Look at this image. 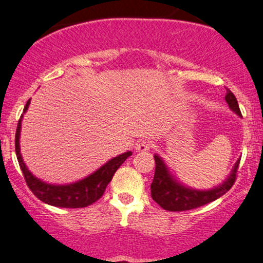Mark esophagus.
<instances>
[{
    "instance_id": "34e87169",
    "label": "esophagus",
    "mask_w": 263,
    "mask_h": 263,
    "mask_svg": "<svg viewBox=\"0 0 263 263\" xmlns=\"http://www.w3.org/2000/svg\"><path fill=\"white\" fill-rule=\"evenodd\" d=\"M150 147H152V144H150L149 140H140L139 143L137 144V146H135V150L140 153H145L149 152Z\"/></svg>"
}]
</instances>
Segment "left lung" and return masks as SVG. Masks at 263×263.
<instances>
[{
  "instance_id": "8db88e82",
  "label": "left lung",
  "mask_w": 263,
  "mask_h": 263,
  "mask_svg": "<svg viewBox=\"0 0 263 263\" xmlns=\"http://www.w3.org/2000/svg\"><path fill=\"white\" fill-rule=\"evenodd\" d=\"M225 99L229 107L241 117V110L238 108V103L234 93L230 89H226ZM155 159V174L154 180L152 182V197L160 208L167 211H186L200 208L206 203L215 201L226 194L232 185L235 184L236 175H237L240 159L236 161L234 169L225 181L219 186L211 190H195V189L186 187L174 179L167 170L166 165L160 156L154 155Z\"/></svg>"
}]
</instances>
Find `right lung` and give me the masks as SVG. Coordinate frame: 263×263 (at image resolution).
<instances>
[{
	"instance_id": "add662e5",
	"label": "right lung",
	"mask_w": 263,
	"mask_h": 263,
	"mask_svg": "<svg viewBox=\"0 0 263 263\" xmlns=\"http://www.w3.org/2000/svg\"><path fill=\"white\" fill-rule=\"evenodd\" d=\"M29 102L26 103V107L23 109V113L27 110ZM21 123H22V117L20 118L18 124L16 129V139H14V146H16V155L18 160L20 167L22 170L23 176H25L26 184L29 187V190L33 193V195L41 200V201L48 203V205L57 206V208H70V209H79L85 208V206L92 205L97 200L104 194L105 187L113 179L116 171L119 169L129 156L132 155V152H126L124 154L116 156L110 159L107 164L103 165L98 170L94 171L87 178L79 180V181L73 182L68 185H53L47 184L42 180L37 179L33 174L31 173L23 163L22 155L20 152V133H21Z\"/></svg>"
}]
</instances>
